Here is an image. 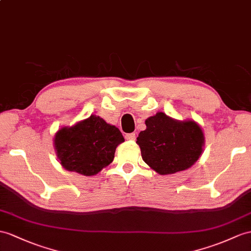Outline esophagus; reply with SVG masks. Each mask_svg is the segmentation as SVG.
Wrapping results in <instances>:
<instances>
[{
	"label": "esophagus",
	"instance_id": "obj_1",
	"mask_svg": "<svg viewBox=\"0 0 251 251\" xmlns=\"http://www.w3.org/2000/svg\"><path fill=\"white\" fill-rule=\"evenodd\" d=\"M135 138H136L135 133H129V134H126V140H135Z\"/></svg>",
	"mask_w": 251,
	"mask_h": 251
}]
</instances>
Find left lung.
Listing matches in <instances>:
<instances>
[{
    "mask_svg": "<svg viewBox=\"0 0 251 251\" xmlns=\"http://www.w3.org/2000/svg\"><path fill=\"white\" fill-rule=\"evenodd\" d=\"M146 130L138 134L144 162L160 175L183 172L198 161L204 135L194 120L179 121L162 112L146 119Z\"/></svg>",
    "mask_w": 251,
    "mask_h": 251,
    "instance_id": "8db88e82",
    "label": "left lung"
}]
</instances>
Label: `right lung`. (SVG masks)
Instances as JSON below:
<instances>
[{
  "label": "right lung",
  "instance_id": "add662e5",
  "mask_svg": "<svg viewBox=\"0 0 251 251\" xmlns=\"http://www.w3.org/2000/svg\"><path fill=\"white\" fill-rule=\"evenodd\" d=\"M124 142L118 127L91 115L75 126L58 130L54 147L65 169L90 176L113 162L116 148Z\"/></svg>",
  "mask_w": 251,
  "mask_h": 251
}]
</instances>
